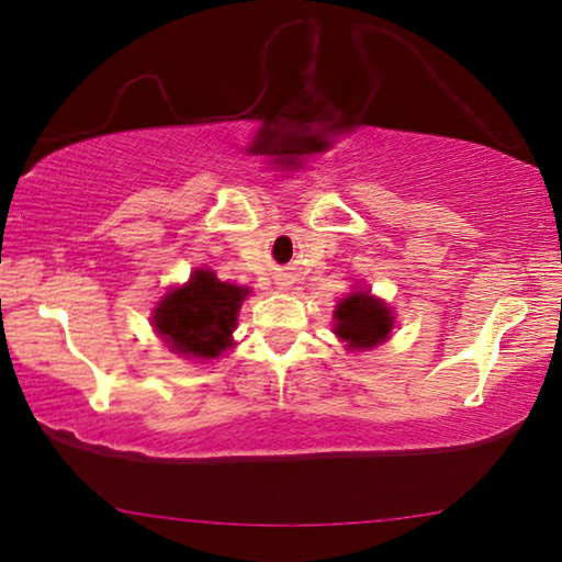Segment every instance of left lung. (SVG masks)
<instances>
[{
  "label": "left lung",
  "mask_w": 562,
  "mask_h": 562,
  "mask_svg": "<svg viewBox=\"0 0 562 562\" xmlns=\"http://www.w3.org/2000/svg\"><path fill=\"white\" fill-rule=\"evenodd\" d=\"M333 321V333L342 342H348V350L381 346L393 328L391 307L368 290L350 292L348 297H342L335 307Z\"/></svg>",
  "instance_id": "left-lung-1"
}]
</instances>
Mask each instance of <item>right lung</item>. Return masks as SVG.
<instances>
[{
	"mask_svg": "<svg viewBox=\"0 0 562 562\" xmlns=\"http://www.w3.org/2000/svg\"><path fill=\"white\" fill-rule=\"evenodd\" d=\"M249 288L222 282L212 270H194L187 284L171 288L154 310V328L183 358L222 356L234 346L241 300Z\"/></svg>",
	"mask_w": 562,
	"mask_h": 562,
	"instance_id": "right-lung-1",
	"label": "right lung"
}]
</instances>
